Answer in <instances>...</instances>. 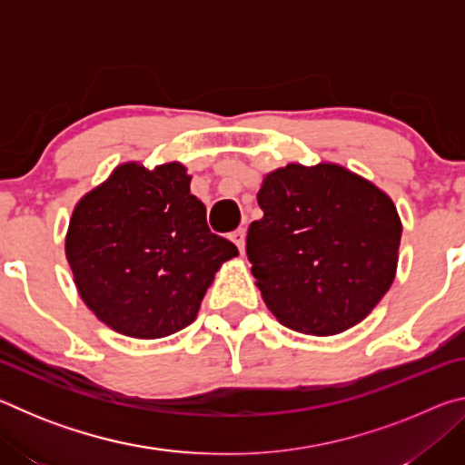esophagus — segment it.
I'll return each instance as SVG.
<instances>
[{
  "label": "esophagus",
  "mask_w": 465,
  "mask_h": 465,
  "mask_svg": "<svg viewBox=\"0 0 465 465\" xmlns=\"http://www.w3.org/2000/svg\"><path fill=\"white\" fill-rule=\"evenodd\" d=\"M230 240L235 243V246H238L240 254H243V248H246V232H243L240 227V230H235V232L230 233Z\"/></svg>",
  "instance_id": "esophagus-1"
}]
</instances>
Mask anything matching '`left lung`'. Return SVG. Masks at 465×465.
<instances>
[{
    "label": "left lung",
    "mask_w": 465,
    "mask_h": 465,
    "mask_svg": "<svg viewBox=\"0 0 465 465\" xmlns=\"http://www.w3.org/2000/svg\"><path fill=\"white\" fill-rule=\"evenodd\" d=\"M256 199L264 215L246 252L272 316L313 336L365 320L396 277L402 222L390 196L338 163H287Z\"/></svg>",
    "instance_id": "8db88e82"
}]
</instances>
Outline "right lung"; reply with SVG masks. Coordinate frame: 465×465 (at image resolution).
<instances>
[{
    "label": "right lung",
    "instance_id": "obj_1",
    "mask_svg": "<svg viewBox=\"0 0 465 465\" xmlns=\"http://www.w3.org/2000/svg\"><path fill=\"white\" fill-rule=\"evenodd\" d=\"M65 256L94 316L152 341L193 324L219 266L238 248L211 233L183 163L147 170L129 162L75 204Z\"/></svg>",
    "mask_w": 465,
    "mask_h": 465
}]
</instances>
